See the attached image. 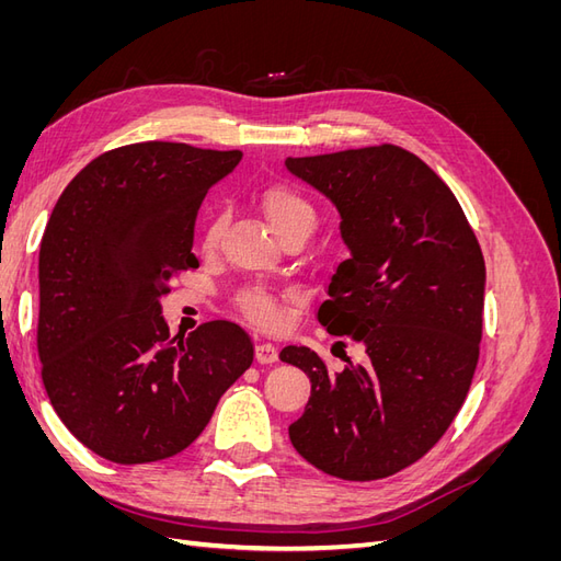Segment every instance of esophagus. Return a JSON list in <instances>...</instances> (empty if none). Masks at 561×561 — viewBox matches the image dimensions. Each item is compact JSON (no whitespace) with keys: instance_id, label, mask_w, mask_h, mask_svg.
Segmentation results:
<instances>
[{"instance_id":"1","label":"esophagus","mask_w":561,"mask_h":561,"mask_svg":"<svg viewBox=\"0 0 561 561\" xmlns=\"http://www.w3.org/2000/svg\"><path fill=\"white\" fill-rule=\"evenodd\" d=\"M254 358H257V363H262V365L276 363L278 360V351H276L274 344L260 342V344H254Z\"/></svg>"}]
</instances>
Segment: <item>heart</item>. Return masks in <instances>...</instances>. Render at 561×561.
Here are the masks:
<instances>
[{
  "label": "heart",
  "instance_id": "obj_1",
  "mask_svg": "<svg viewBox=\"0 0 561 561\" xmlns=\"http://www.w3.org/2000/svg\"><path fill=\"white\" fill-rule=\"evenodd\" d=\"M260 208L278 236L285 233L287 229H295V227L313 229L316 225V208L311 206V201L307 196L295 190V186H287V184L266 186L260 196ZM222 229H225V215L215 213L210 217L206 231H203V245L215 248ZM239 304L250 320H254L257 325H264V328H276L283 318L276 297L266 293L264 287H250V290H245L239 297Z\"/></svg>",
  "mask_w": 561,
  "mask_h": 561
}]
</instances>
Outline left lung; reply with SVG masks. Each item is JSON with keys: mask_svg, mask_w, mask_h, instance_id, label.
<instances>
[{"mask_svg": "<svg viewBox=\"0 0 561 561\" xmlns=\"http://www.w3.org/2000/svg\"><path fill=\"white\" fill-rule=\"evenodd\" d=\"M285 168L330 198L351 252L320 325L367 353L330 375L307 346L280 351L311 379L290 439L334 478L381 480L419 461L468 396L482 339V250L449 186L402 147L287 157Z\"/></svg>", "mask_w": 561, "mask_h": 561, "instance_id": "1", "label": "left lung"}]
</instances>
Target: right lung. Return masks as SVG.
I'll use <instances>...</instances> for the list:
<instances>
[{"label":"right lung","mask_w":561,"mask_h":561,"mask_svg":"<svg viewBox=\"0 0 561 561\" xmlns=\"http://www.w3.org/2000/svg\"><path fill=\"white\" fill-rule=\"evenodd\" d=\"M239 149L138 142L105 151L65 186L39 248L42 379L70 433L114 463L190 447L252 365L250 336L213 320L171 336L161 297L196 268L194 225Z\"/></svg>","instance_id":"obj_1"}]
</instances>
